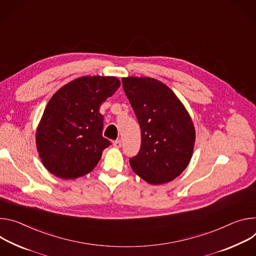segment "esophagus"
Masks as SVG:
<instances>
[{
    "instance_id": "esophagus-1",
    "label": "esophagus",
    "mask_w": 256,
    "mask_h": 256,
    "mask_svg": "<svg viewBox=\"0 0 256 256\" xmlns=\"http://www.w3.org/2000/svg\"><path fill=\"white\" fill-rule=\"evenodd\" d=\"M112 146H114V148H120L122 146V141H121V140H116V141H114Z\"/></svg>"
}]
</instances>
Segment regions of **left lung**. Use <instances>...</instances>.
Segmentation results:
<instances>
[{
  "instance_id": "left-lung-1",
  "label": "left lung",
  "mask_w": 256,
  "mask_h": 256,
  "mask_svg": "<svg viewBox=\"0 0 256 256\" xmlns=\"http://www.w3.org/2000/svg\"><path fill=\"white\" fill-rule=\"evenodd\" d=\"M122 83L141 130L140 150L130 158L132 170L152 185L173 181L193 154L195 128L188 110L160 80L130 76Z\"/></svg>"
}]
</instances>
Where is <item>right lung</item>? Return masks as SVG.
<instances>
[{
  "label": "right lung",
  "mask_w": 256,
  "mask_h": 256,
  "mask_svg": "<svg viewBox=\"0 0 256 256\" xmlns=\"http://www.w3.org/2000/svg\"><path fill=\"white\" fill-rule=\"evenodd\" d=\"M120 85L114 76H82L52 96L36 133L38 156L50 173L70 180L96 168L110 144L102 137L100 106Z\"/></svg>",
  "instance_id": "obj_1"
}]
</instances>
